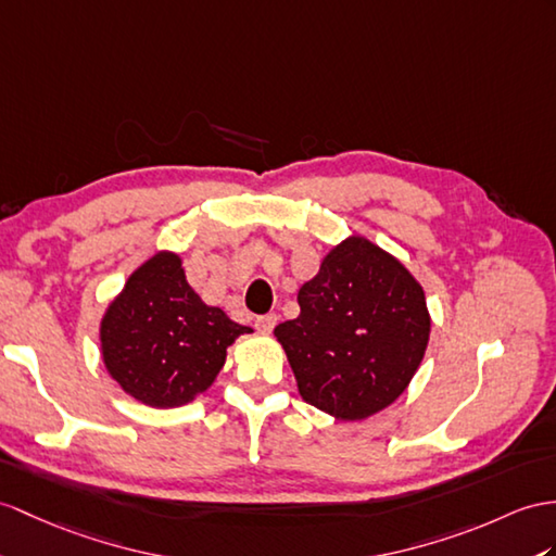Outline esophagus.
<instances>
[{
    "instance_id": "esophagus-1",
    "label": "esophagus",
    "mask_w": 556,
    "mask_h": 556,
    "mask_svg": "<svg viewBox=\"0 0 556 556\" xmlns=\"http://www.w3.org/2000/svg\"><path fill=\"white\" fill-rule=\"evenodd\" d=\"M276 323H278V316L276 314H266V316H256V320H254V328L260 330L262 334H270V330L276 328Z\"/></svg>"
}]
</instances>
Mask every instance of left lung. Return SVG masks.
<instances>
[{
    "instance_id": "8db88e82",
    "label": "left lung",
    "mask_w": 556,
    "mask_h": 556,
    "mask_svg": "<svg viewBox=\"0 0 556 556\" xmlns=\"http://www.w3.org/2000/svg\"><path fill=\"white\" fill-rule=\"evenodd\" d=\"M300 316L274 330L306 403L356 422L394 403L425 358V290L396 256L351 236L296 294Z\"/></svg>"
}]
</instances>
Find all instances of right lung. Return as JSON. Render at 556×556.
I'll return each mask as SVG.
<instances>
[{
  "label": "right lung",
  "instance_id": "1",
  "mask_svg": "<svg viewBox=\"0 0 556 556\" xmlns=\"http://www.w3.org/2000/svg\"><path fill=\"white\" fill-rule=\"evenodd\" d=\"M245 332L252 330L200 300L179 254L157 252L105 308L101 356L129 396L151 408H176L212 387L226 349Z\"/></svg>",
  "mask_w": 556,
  "mask_h": 556
}]
</instances>
